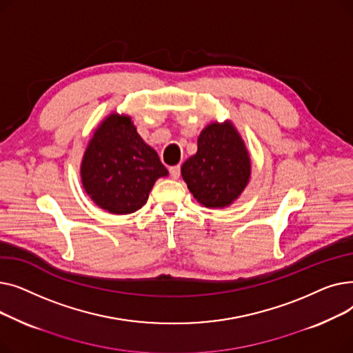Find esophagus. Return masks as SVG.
I'll use <instances>...</instances> for the list:
<instances>
[{
	"instance_id": "34e87169",
	"label": "esophagus",
	"mask_w": 353,
	"mask_h": 353,
	"mask_svg": "<svg viewBox=\"0 0 353 353\" xmlns=\"http://www.w3.org/2000/svg\"><path fill=\"white\" fill-rule=\"evenodd\" d=\"M169 173H170L172 179H179L180 177V165H172L169 169Z\"/></svg>"
}]
</instances>
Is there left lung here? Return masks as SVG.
I'll use <instances>...</instances> for the list:
<instances>
[{
  "mask_svg": "<svg viewBox=\"0 0 353 353\" xmlns=\"http://www.w3.org/2000/svg\"><path fill=\"white\" fill-rule=\"evenodd\" d=\"M181 176L203 206H229L250 177V159L236 128L213 123L203 130L197 153L183 163Z\"/></svg>",
  "mask_w": 353,
  "mask_h": 353,
  "instance_id": "obj_1",
  "label": "left lung"
}]
</instances>
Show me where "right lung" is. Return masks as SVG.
<instances>
[{
    "label": "right lung",
    "mask_w": 353,
    "mask_h": 353,
    "mask_svg": "<svg viewBox=\"0 0 353 353\" xmlns=\"http://www.w3.org/2000/svg\"><path fill=\"white\" fill-rule=\"evenodd\" d=\"M167 176L157 153L130 117L111 114L90 140L81 164L85 192L101 209L128 214L141 209L154 181Z\"/></svg>",
    "instance_id": "add662e5"
}]
</instances>
